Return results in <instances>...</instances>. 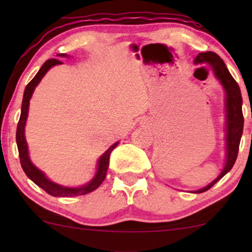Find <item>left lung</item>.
Here are the masks:
<instances>
[{"label": "left lung", "instance_id": "left-lung-1", "mask_svg": "<svg viewBox=\"0 0 252 252\" xmlns=\"http://www.w3.org/2000/svg\"><path fill=\"white\" fill-rule=\"evenodd\" d=\"M196 65L198 64H208L212 68L215 77L218 79L220 84L225 89V112H226V122H225V140H226V157L225 165L220 172V174L208 186L203 187L194 192L199 194L209 190L213 185L217 184L223 175H226L232 170L235 164L239 153L240 141L243 133V113H242V96L237 82L234 80L232 74L229 73L228 68L223 63V61L216 53L212 51H206V53L198 54L194 60Z\"/></svg>", "mask_w": 252, "mask_h": 252}]
</instances>
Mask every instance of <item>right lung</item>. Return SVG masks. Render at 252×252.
<instances>
[{
  "label": "right lung",
  "instance_id": "obj_1",
  "mask_svg": "<svg viewBox=\"0 0 252 252\" xmlns=\"http://www.w3.org/2000/svg\"><path fill=\"white\" fill-rule=\"evenodd\" d=\"M58 57H68L66 54H58ZM63 64L61 61L53 58V60H48L44 63L39 72L35 74L32 80L29 82V85L26 86L25 92H24V97L22 103V112H20V118L18 122V126H17V132H16V141H17V147H18L19 151V158H20V164L25 174L32 180L34 184L39 186L40 188H42L44 191H47L48 194L55 197H73V196L79 195H86L88 192L94 191L95 189L99 187V185L104 181L106 177V172H108L109 167V159L111 151L117 147V144L119 142L113 143L104 154L99 157L97 161V168H96V173L94 178L92 179L88 184H86L81 187H65V186L58 185L56 182H53L50 179L47 178V175L43 173L42 171L39 170L35 165L32 163L30 158L29 153V146H27L26 137H25V126L27 122V117H29V108H30V101L32 97L34 89L37 85L40 84V81L42 80V78L46 75L48 71L55 65Z\"/></svg>",
  "mask_w": 252,
  "mask_h": 252
}]
</instances>
